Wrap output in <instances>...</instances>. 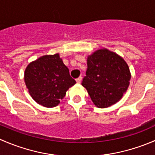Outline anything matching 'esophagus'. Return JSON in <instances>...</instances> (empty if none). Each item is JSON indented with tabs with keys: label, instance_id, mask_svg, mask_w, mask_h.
<instances>
[{
	"label": "esophagus",
	"instance_id": "1",
	"mask_svg": "<svg viewBox=\"0 0 155 155\" xmlns=\"http://www.w3.org/2000/svg\"><path fill=\"white\" fill-rule=\"evenodd\" d=\"M76 82H77V83H80L81 81H82V77H81V76H79V78H77V79H76Z\"/></svg>",
	"mask_w": 155,
	"mask_h": 155
}]
</instances>
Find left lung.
I'll return each instance as SVG.
<instances>
[{"label":"left lung","instance_id":"1","mask_svg":"<svg viewBox=\"0 0 155 155\" xmlns=\"http://www.w3.org/2000/svg\"><path fill=\"white\" fill-rule=\"evenodd\" d=\"M87 69L82 85L99 108L118 102L130 80L129 68L124 59L107 49L97 50L87 58Z\"/></svg>","mask_w":155,"mask_h":155}]
</instances>
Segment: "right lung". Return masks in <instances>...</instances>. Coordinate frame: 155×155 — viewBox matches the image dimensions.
Masks as SVG:
<instances>
[{"label":"right lung","instance_id":"1","mask_svg":"<svg viewBox=\"0 0 155 155\" xmlns=\"http://www.w3.org/2000/svg\"><path fill=\"white\" fill-rule=\"evenodd\" d=\"M25 82L33 99L46 107H56L69 87L76 84L58 54L43 56L30 63Z\"/></svg>","mask_w":155,"mask_h":155}]
</instances>
